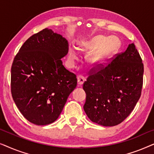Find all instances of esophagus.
I'll list each match as a JSON object with an SVG mask.
<instances>
[{"instance_id": "34e87169", "label": "esophagus", "mask_w": 154, "mask_h": 154, "mask_svg": "<svg viewBox=\"0 0 154 154\" xmlns=\"http://www.w3.org/2000/svg\"><path fill=\"white\" fill-rule=\"evenodd\" d=\"M77 81L78 84H79V85H81L82 84H83L84 82H85V79L83 76H82V75H79V76L77 77Z\"/></svg>"}]
</instances>
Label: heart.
<instances>
[{
    "instance_id": "1",
    "label": "heart",
    "mask_w": 154,
    "mask_h": 154,
    "mask_svg": "<svg viewBox=\"0 0 154 154\" xmlns=\"http://www.w3.org/2000/svg\"><path fill=\"white\" fill-rule=\"evenodd\" d=\"M80 46L83 49L94 50L88 56V61L92 64H102L107 58L116 53L121 47V41L116 35L106 37L103 35H97L89 41L82 43ZM78 53L73 47L69 50V60L70 62L78 58Z\"/></svg>"
}]
</instances>
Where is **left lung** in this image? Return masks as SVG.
Masks as SVG:
<instances>
[{
    "label": "left lung",
    "mask_w": 154,
    "mask_h": 154,
    "mask_svg": "<svg viewBox=\"0 0 154 154\" xmlns=\"http://www.w3.org/2000/svg\"><path fill=\"white\" fill-rule=\"evenodd\" d=\"M143 73L144 64L134 43L106 66L90 73L83 86V109L90 121L103 126L123 122L140 97Z\"/></svg>",
    "instance_id": "left-lung-1"
}]
</instances>
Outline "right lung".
I'll list each match as a JSON object with an SVG mask.
<instances>
[{
  "label": "right lung",
  "mask_w": 154,
  "mask_h": 154,
  "mask_svg": "<svg viewBox=\"0 0 154 154\" xmlns=\"http://www.w3.org/2000/svg\"><path fill=\"white\" fill-rule=\"evenodd\" d=\"M68 51L66 38L45 29L27 39L14 59L12 98L23 116L35 125L55 121L76 87V75L61 60Z\"/></svg>",
  "instance_id": "obj_1"
}]
</instances>
